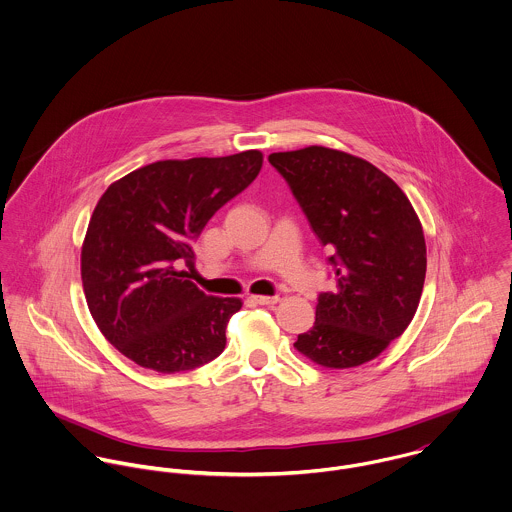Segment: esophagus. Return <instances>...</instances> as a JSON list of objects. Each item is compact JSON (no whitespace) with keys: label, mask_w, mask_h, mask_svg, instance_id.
<instances>
[{"label":"esophagus","mask_w":512,"mask_h":512,"mask_svg":"<svg viewBox=\"0 0 512 512\" xmlns=\"http://www.w3.org/2000/svg\"><path fill=\"white\" fill-rule=\"evenodd\" d=\"M252 301H256L258 305H276L280 301L278 295H252Z\"/></svg>","instance_id":"esophagus-1"}]
</instances>
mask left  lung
Returning a JSON list of instances; mask_svg holds the SVG:
<instances>
[{
  "instance_id": "left-lung-1",
  "label": "left lung",
  "mask_w": 512,
  "mask_h": 512,
  "mask_svg": "<svg viewBox=\"0 0 512 512\" xmlns=\"http://www.w3.org/2000/svg\"><path fill=\"white\" fill-rule=\"evenodd\" d=\"M297 203L333 256L337 288L319 295L315 325L293 347L325 368L376 359L416 315L426 238L406 193L363 157L309 146L272 153Z\"/></svg>"
}]
</instances>
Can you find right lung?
<instances>
[{"instance_id":"obj_1","label":"right lung","mask_w":512,"mask_h":512,"mask_svg":"<svg viewBox=\"0 0 512 512\" xmlns=\"http://www.w3.org/2000/svg\"><path fill=\"white\" fill-rule=\"evenodd\" d=\"M258 149L226 157L165 159L114 181L94 207L80 248L92 319L110 345L161 374L217 359L238 297L201 292L191 242L260 173Z\"/></svg>"}]
</instances>
